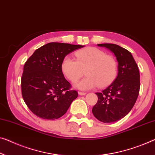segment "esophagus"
<instances>
[{
    "mask_svg": "<svg viewBox=\"0 0 155 155\" xmlns=\"http://www.w3.org/2000/svg\"><path fill=\"white\" fill-rule=\"evenodd\" d=\"M78 94H79V95H85V94H86V92H78Z\"/></svg>",
    "mask_w": 155,
    "mask_h": 155,
    "instance_id": "1",
    "label": "esophagus"
}]
</instances>
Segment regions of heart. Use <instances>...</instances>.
I'll return each instance as SVG.
<instances>
[{
	"instance_id": "obj_1",
	"label": "heart",
	"mask_w": 155,
	"mask_h": 155,
	"mask_svg": "<svg viewBox=\"0 0 155 155\" xmlns=\"http://www.w3.org/2000/svg\"><path fill=\"white\" fill-rule=\"evenodd\" d=\"M77 60L64 57L62 71L71 82H76L84 74L85 77L77 84L81 90L94 88L98 85L107 86L114 81L117 74V63L114 57L96 47H89L76 52Z\"/></svg>"
}]
</instances>
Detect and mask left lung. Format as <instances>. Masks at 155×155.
I'll return each instance as SVG.
<instances>
[{
	"instance_id": "1",
	"label": "left lung",
	"mask_w": 155,
	"mask_h": 155,
	"mask_svg": "<svg viewBox=\"0 0 155 155\" xmlns=\"http://www.w3.org/2000/svg\"><path fill=\"white\" fill-rule=\"evenodd\" d=\"M111 51L118 62V73L114 81L101 92L92 109L99 120L110 123L127 115L137 101L140 90V73L131 53L115 44H99Z\"/></svg>"
}]
</instances>
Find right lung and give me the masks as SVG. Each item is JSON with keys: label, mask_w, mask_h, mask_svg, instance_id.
Returning <instances> with one entry per match:
<instances>
[{"label": "right lung", "mask_w": 155, "mask_h": 155, "mask_svg": "<svg viewBox=\"0 0 155 155\" xmlns=\"http://www.w3.org/2000/svg\"><path fill=\"white\" fill-rule=\"evenodd\" d=\"M84 46L50 42L27 60L21 77V94L30 110L45 120L63 116L78 92L64 77L62 62L67 55Z\"/></svg>", "instance_id": "right-lung-1"}]
</instances>
